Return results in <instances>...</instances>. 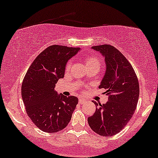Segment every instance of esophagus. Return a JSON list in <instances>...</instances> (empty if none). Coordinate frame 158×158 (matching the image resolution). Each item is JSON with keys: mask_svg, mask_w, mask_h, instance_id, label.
Here are the masks:
<instances>
[{"mask_svg": "<svg viewBox=\"0 0 158 158\" xmlns=\"http://www.w3.org/2000/svg\"><path fill=\"white\" fill-rule=\"evenodd\" d=\"M85 99H83V97H79V103H81V104H83V103L85 102Z\"/></svg>", "mask_w": 158, "mask_h": 158, "instance_id": "esophagus-1", "label": "esophagus"}]
</instances>
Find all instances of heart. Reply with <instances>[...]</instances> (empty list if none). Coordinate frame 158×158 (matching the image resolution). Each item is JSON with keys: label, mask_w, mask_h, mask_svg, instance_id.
I'll return each instance as SVG.
<instances>
[{"label": "heart", "mask_w": 158, "mask_h": 158, "mask_svg": "<svg viewBox=\"0 0 158 158\" xmlns=\"http://www.w3.org/2000/svg\"><path fill=\"white\" fill-rule=\"evenodd\" d=\"M83 62H84L85 66L87 69L91 67H97L100 68L102 61L98 56L94 55V54H91V55H86L83 57ZM71 64V61H69L67 63V67L69 68Z\"/></svg>", "instance_id": "obj_1"}]
</instances>
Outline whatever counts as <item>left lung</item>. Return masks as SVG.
Returning a JSON list of instances; mask_svg holds the SVG:
<instances>
[{
  "label": "left lung",
  "mask_w": 158,
  "mask_h": 158,
  "mask_svg": "<svg viewBox=\"0 0 158 158\" xmlns=\"http://www.w3.org/2000/svg\"><path fill=\"white\" fill-rule=\"evenodd\" d=\"M105 58L106 69L99 85L105 89L108 101L98 106L88 118L91 129L102 136L119 133L132 118L139 97V83L133 67L122 52L110 44L93 46Z\"/></svg>",
  "instance_id": "8db88e82"
}]
</instances>
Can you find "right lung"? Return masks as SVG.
Wrapping results in <instances>:
<instances>
[{
    "instance_id": "1",
    "label": "right lung",
    "mask_w": 158,
    "mask_h": 158,
    "mask_svg": "<svg viewBox=\"0 0 158 158\" xmlns=\"http://www.w3.org/2000/svg\"><path fill=\"white\" fill-rule=\"evenodd\" d=\"M81 48L51 45L42 51L30 66L23 79L21 93L28 116L38 128L56 133L69 124L78 99L55 91L64 77L67 61Z\"/></svg>"
}]
</instances>
